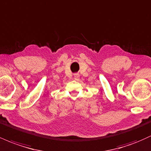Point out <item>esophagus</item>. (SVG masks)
Instances as JSON below:
<instances>
[{"label": "esophagus", "mask_w": 151, "mask_h": 151, "mask_svg": "<svg viewBox=\"0 0 151 151\" xmlns=\"http://www.w3.org/2000/svg\"><path fill=\"white\" fill-rule=\"evenodd\" d=\"M74 80L78 81L79 79V74H74Z\"/></svg>", "instance_id": "1"}]
</instances>
